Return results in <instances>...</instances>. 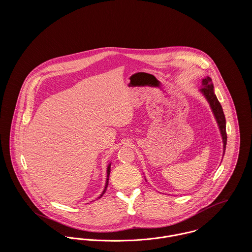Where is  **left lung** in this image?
I'll return each mask as SVG.
<instances>
[{
	"mask_svg": "<svg viewBox=\"0 0 252 252\" xmlns=\"http://www.w3.org/2000/svg\"><path fill=\"white\" fill-rule=\"evenodd\" d=\"M198 91L204 96V98L210 105V108L212 109V112L215 116V119L217 123L219 132H220V136L222 139V143H223V154H222V158H223L225 149H226V144H227L226 120H225V115H224L222 107H221L220 103L218 102L216 93H215L214 83L210 76H206L205 78L202 79V85ZM145 181H147V180H145Z\"/></svg>",
	"mask_w": 252,
	"mask_h": 252,
	"instance_id": "8db88e82",
	"label": "left lung"
}]
</instances>
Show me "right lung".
Wrapping results in <instances>:
<instances>
[{"instance_id": "obj_1", "label": "right lung", "mask_w": 252, "mask_h": 252, "mask_svg": "<svg viewBox=\"0 0 252 252\" xmlns=\"http://www.w3.org/2000/svg\"><path fill=\"white\" fill-rule=\"evenodd\" d=\"M110 165H111V162H109L108 163V167H107V180H106V184H105V188H104V190H103V192L100 194V196L97 198V200L98 199H101L102 198V196L105 194V192H106V190H107V188H108V179H109V174H110Z\"/></svg>"}]
</instances>
